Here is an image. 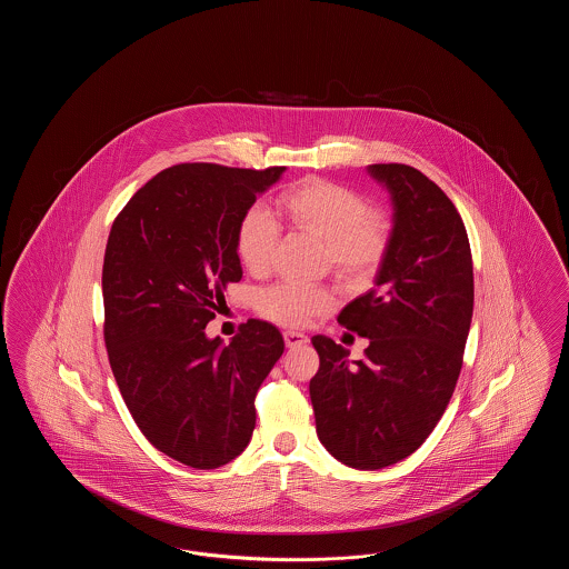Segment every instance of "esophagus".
Listing matches in <instances>:
<instances>
[{"label":"esophagus","mask_w":569,"mask_h":569,"mask_svg":"<svg viewBox=\"0 0 569 569\" xmlns=\"http://www.w3.org/2000/svg\"><path fill=\"white\" fill-rule=\"evenodd\" d=\"M283 341H286V348H298V346H305L309 341V337L302 335V332H297V330H286Z\"/></svg>","instance_id":"esophagus-1"}]
</instances>
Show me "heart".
<instances>
[{
  "label": "heart",
  "mask_w": 569,
  "mask_h": 569,
  "mask_svg": "<svg viewBox=\"0 0 569 569\" xmlns=\"http://www.w3.org/2000/svg\"><path fill=\"white\" fill-rule=\"evenodd\" d=\"M277 213L288 226L325 243V267L348 288L369 286L390 249L392 223L369 200L348 186L309 177L274 200ZM279 243V228L262 211H249L237 230V253L244 269L253 274L271 269ZM335 305L332 292L325 286L302 288L295 283H277L262 290L256 300L258 311L281 326H307L326 316Z\"/></svg>",
  "instance_id": "b5f03b06"
}]
</instances>
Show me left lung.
Wrapping results in <instances>:
<instances>
[{
	"label": "left lung",
	"mask_w": 569,
	"mask_h": 569,
	"mask_svg": "<svg viewBox=\"0 0 569 569\" xmlns=\"http://www.w3.org/2000/svg\"><path fill=\"white\" fill-rule=\"evenodd\" d=\"M395 204L390 249L376 288L337 322L369 339L362 360L313 337L320 369L309 381L316 431L353 469L413 455L452 399L473 313V262L452 200L407 163H373Z\"/></svg>",
	"instance_id": "obj_1"
}]
</instances>
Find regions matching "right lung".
<instances>
[{"mask_svg": "<svg viewBox=\"0 0 569 569\" xmlns=\"http://www.w3.org/2000/svg\"><path fill=\"white\" fill-rule=\"evenodd\" d=\"M286 166L177 163L114 217L102 267L104 343L140 433L170 459L216 469L256 427V395L283 353L281 332L247 320L209 339L228 283L243 277L237 230Z\"/></svg>", "mask_w": 569, "mask_h": 569, "instance_id": "1", "label": "right lung"}]
</instances>
